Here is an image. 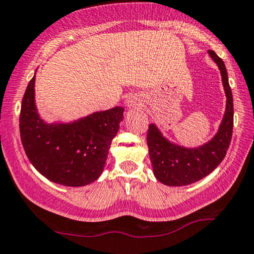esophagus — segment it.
I'll list each match as a JSON object with an SVG mask.
<instances>
[{
	"mask_svg": "<svg viewBox=\"0 0 254 254\" xmlns=\"http://www.w3.org/2000/svg\"><path fill=\"white\" fill-rule=\"evenodd\" d=\"M126 103L128 107H130V108H136V107H140L142 104L141 98H140L138 95H130V96H128Z\"/></svg>",
	"mask_w": 254,
	"mask_h": 254,
	"instance_id": "1",
	"label": "esophagus"
}]
</instances>
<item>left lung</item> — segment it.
Returning <instances> with one entry per match:
<instances>
[{
  "label": "left lung",
  "instance_id": "obj_1",
  "mask_svg": "<svg viewBox=\"0 0 254 254\" xmlns=\"http://www.w3.org/2000/svg\"><path fill=\"white\" fill-rule=\"evenodd\" d=\"M221 71L223 88L227 104L219 132L210 141L197 148H187L170 142L159 129L150 125L147 132V146L156 178L170 187H182L195 183L205 177L222 162L233 133V95L228 83L225 63L214 51H208Z\"/></svg>",
  "mask_w": 254,
  "mask_h": 254
}]
</instances>
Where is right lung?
<instances>
[{
  "label": "right lung",
  "instance_id": "right-lung-1",
  "mask_svg": "<svg viewBox=\"0 0 254 254\" xmlns=\"http://www.w3.org/2000/svg\"><path fill=\"white\" fill-rule=\"evenodd\" d=\"M34 83L35 76L27 85L20 112L21 142L29 162L62 186L92 183L102 174L124 108L96 112L72 124H45L35 107Z\"/></svg>",
  "mask_w": 254,
  "mask_h": 254
}]
</instances>
